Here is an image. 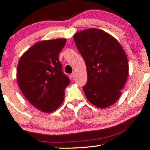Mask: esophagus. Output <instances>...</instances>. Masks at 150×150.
I'll list each match as a JSON object with an SVG mask.
<instances>
[{
    "label": "esophagus",
    "mask_w": 150,
    "mask_h": 150,
    "mask_svg": "<svg viewBox=\"0 0 150 150\" xmlns=\"http://www.w3.org/2000/svg\"><path fill=\"white\" fill-rule=\"evenodd\" d=\"M75 75H76V73H75V71H74V72L72 73H71V77L73 78H73H74V77H75Z\"/></svg>",
    "instance_id": "1"
}]
</instances>
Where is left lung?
Listing matches in <instances>:
<instances>
[{
  "mask_svg": "<svg viewBox=\"0 0 150 150\" xmlns=\"http://www.w3.org/2000/svg\"><path fill=\"white\" fill-rule=\"evenodd\" d=\"M87 69L86 98L98 108H106L121 96L128 75V63L123 47L113 36L98 28L80 31L73 36Z\"/></svg>",
  "mask_w": 150,
  "mask_h": 150,
  "instance_id": "8db88e82",
  "label": "left lung"
}]
</instances>
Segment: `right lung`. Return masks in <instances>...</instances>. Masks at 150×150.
Segmentation results:
<instances>
[{"label": "right lung", "instance_id": "obj_1", "mask_svg": "<svg viewBox=\"0 0 150 150\" xmlns=\"http://www.w3.org/2000/svg\"><path fill=\"white\" fill-rule=\"evenodd\" d=\"M66 42L65 39L37 42L19 60V87L25 98L42 112H53L64 101L70 79L62 72L59 54Z\"/></svg>", "mask_w": 150, "mask_h": 150}]
</instances>
